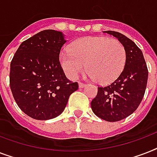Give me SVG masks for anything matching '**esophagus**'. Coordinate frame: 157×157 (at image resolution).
I'll use <instances>...</instances> for the list:
<instances>
[{
	"label": "esophagus",
	"mask_w": 157,
	"mask_h": 157,
	"mask_svg": "<svg viewBox=\"0 0 157 157\" xmlns=\"http://www.w3.org/2000/svg\"><path fill=\"white\" fill-rule=\"evenodd\" d=\"M86 86V84L82 83V82H79V88H83Z\"/></svg>",
	"instance_id": "esophagus-1"
}]
</instances>
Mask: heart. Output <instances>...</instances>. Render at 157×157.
I'll return each mask as SVG.
<instances>
[{
	"label": "heart",
	"instance_id": "1",
	"mask_svg": "<svg viewBox=\"0 0 157 157\" xmlns=\"http://www.w3.org/2000/svg\"><path fill=\"white\" fill-rule=\"evenodd\" d=\"M126 60L124 45L116 39L87 36L76 40L71 50H63L59 62L70 79H76L88 70L87 76L99 84L112 82L120 76Z\"/></svg>",
	"mask_w": 157,
	"mask_h": 157
}]
</instances>
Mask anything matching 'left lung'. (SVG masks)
<instances>
[{
  "instance_id": "left-lung-1",
  "label": "left lung",
  "mask_w": 157,
  "mask_h": 157,
  "mask_svg": "<svg viewBox=\"0 0 157 157\" xmlns=\"http://www.w3.org/2000/svg\"><path fill=\"white\" fill-rule=\"evenodd\" d=\"M124 45L126 53L124 67L111 84L98 87L92 102L94 114L107 121H118L126 118L138 108L146 90L148 70L142 50L136 44L117 32L105 31Z\"/></svg>"
}]
</instances>
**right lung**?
Masks as SVG:
<instances>
[{"label": "right lung", "instance_id": "add662e5", "mask_svg": "<svg viewBox=\"0 0 157 157\" xmlns=\"http://www.w3.org/2000/svg\"><path fill=\"white\" fill-rule=\"evenodd\" d=\"M66 40L61 32L44 30L22 42L10 63V86L18 107L36 120L63 112L78 83L67 78L59 62Z\"/></svg>", "mask_w": 157, "mask_h": 157}]
</instances>
